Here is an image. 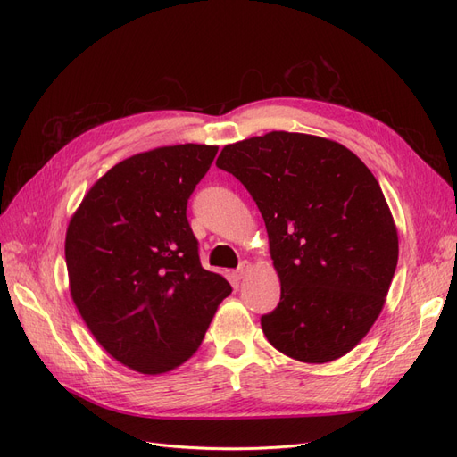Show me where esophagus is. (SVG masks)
Segmentation results:
<instances>
[{"label": "esophagus", "mask_w": 457, "mask_h": 457, "mask_svg": "<svg viewBox=\"0 0 457 457\" xmlns=\"http://www.w3.org/2000/svg\"><path fill=\"white\" fill-rule=\"evenodd\" d=\"M250 269H252V265L247 261H242L240 262V267L237 269V272H234V278L237 280H244L245 276H247V272H250Z\"/></svg>", "instance_id": "obj_1"}]
</instances>
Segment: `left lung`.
<instances>
[{
    "label": "left lung",
    "mask_w": 457,
    "mask_h": 457,
    "mask_svg": "<svg viewBox=\"0 0 457 457\" xmlns=\"http://www.w3.org/2000/svg\"><path fill=\"white\" fill-rule=\"evenodd\" d=\"M217 168L265 219L280 303L261 316L274 349L324 364L354 349L379 316L398 237L379 183L343 145L272 131L227 145Z\"/></svg>",
    "instance_id": "8db88e82"
}]
</instances>
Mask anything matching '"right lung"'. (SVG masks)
Masks as SVG:
<instances>
[{"instance_id":"right-lung-1","label":"right lung","mask_w":457,"mask_h":457,"mask_svg":"<svg viewBox=\"0 0 457 457\" xmlns=\"http://www.w3.org/2000/svg\"><path fill=\"white\" fill-rule=\"evenodd\" d=\"M217 146L177 145L116 163L86 195L66 230L76 307L101 347L156 376L198 351L232 287L202 267L187 204Z\"/></svg>"}]
</instances>
